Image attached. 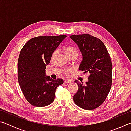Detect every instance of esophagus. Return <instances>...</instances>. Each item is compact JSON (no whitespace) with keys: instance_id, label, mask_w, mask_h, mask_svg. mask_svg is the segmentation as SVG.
I'll return each mask as SVG.
<instances>
[{"instance_id":"1","label":"esophagus","mask_w":131,"mask_h":131,"mask_svg":"<svg viewBox=\"0 0 131 131\" xmlns=\"http://www.w3.org/2000/svg\"><path fill=\"white\" fill-rule=\"evenodd\" d=\"M72 80H69V79H68V80H66L64 81V83L65 84H68V83H69L70 82H72Z\"/></svg>"}]
</instances>
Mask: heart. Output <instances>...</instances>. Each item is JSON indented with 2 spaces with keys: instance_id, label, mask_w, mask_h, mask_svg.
Masks as SVG:
<instances>
[{
  "instance_id": "b5f03b06",
  "label": "heart",
  "mask_w": 131,
  "mask_h": 131,
  "mask_svg": "<svg viewBox=\"0 0 131 131\" xmlns=\"http://www.w3.org/2000/svg\"><path fill=\"white\" fill-rule=\"evenodd\" d=\"M57 52H58V50H55L54 52V53H53V54H52V58L55 56V55H56ZM65 52L66 55H67L68 57L70 56V55H74V54H76L77 55V54H78V50H77L76 47H72V46H69V47H67L65 49ZM71 71H72L71 70H66L65 73L66 74L70 73L71 72Z\"/></svg>"
}]
</instances>
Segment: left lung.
I'll return each mask as SVG.
<instances>
[{"label": "left lung", "mask_w": 131, "mask_h": 131, "mask_svg": "<svg viewBox=\"0 0 131 131\" xmlns=\"http://www.w3.org/2000/svg\"><path fill=\"white\" fill-rule=\"evenodd\" d=\"M70 37L78 46L83 56L79 70L90 74L85 85L75 80L79 88L73 96L74 102L83 109H95L105 101L112 86V64L109 54L103 42L96 37L83 34Z\"/></svg>", "instance_id": "left-lung-1"}]
</instances>
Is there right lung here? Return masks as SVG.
Masks as SVG:
<instances>
[{"mask_svg":"<svg viewBox=\"0 0 131 131\" xmlns=\"http://www.w3.org/2000/svg\"><path fill=\"white\" fill-rule=\"evenodd\" d=\"M66 35L42 36L29 40L21 50L18 61V80L24 96L31 105L44 107L52 103L57 88L63 83L46 76V66Z\"/></svg>","mask_w":131,"mask_h":131,"instance_id":"right-lung-1","label":"right lung"}]
</instances>
